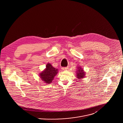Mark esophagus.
<instances>
[{"label": "esophagus", "instance_id": "esophagus-1", "mask_svg": "<svg viewBox=\"0 0 123 123\" xmlns=\"http://www.w3.org/2000/svg\"><path fill=\"white\" fill-rule=\"evenodd\" d=\"M68 68V67H62V70H67Z\"/></svg>", "mask_w": 123, "mask_h": 123}]
</instances>
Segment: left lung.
<instances>
[{
	"label": "left lung",
	"mask_w": 123,
	"mask_h": 123,
	"mask_svg": "<svg viewBox=\"0 0 123 123\" xmlns=\"http://www.w3.org/2000/svg\"><path fill=\"white\" fill-rule=\"evenodd\" d=\"M78 69L77 71V75L76 76L78 78V79H82L83 78V77H84L85 76V72L83 71V69H82L81 67H78L77 68Z\"/></svg>",
	"instance_id": "obj_1"
}]
</instances>
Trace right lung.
<instances>
[{"label":"right lung","mask_w":123,"mask_h":123,"mask_svg":"<svg viewBox=\"0 0 123 123\" xmlns=\"http://www.w3.org/2000/svg\"><path fill=\"white\" fill-rule=\"evenodd\" d=\"M58 70L48 63L46 65V69L40 73V76L43 81L49 84L52 82L54 76L58 73Z\"/></svg>","instance_id":"1"}]
</instances>
